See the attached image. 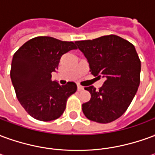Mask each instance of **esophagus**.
I'll return each mask as SVG.
<instances>
[{"mask_svg": "<svg viewBox=\"0 0 155 155\" xmlns=\"http://www.w3.org/2000/svg\"><path fill=\"white\" fill-rule=\"evenodd\" d=\"M84 90V87L83 86H81V85H77V91H81Z\"/></svg>", "mask_w": 155, "mask_h": 155, "instance_id": "34e87169", "label": "esophagus"}]
</instances>
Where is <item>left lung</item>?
Wrapping results in <instances>:
<instances>
[{
  "mask_svg": "<svg viewBox=\"0 0 155 155\" xmlns=\"http://www.w3.org/2000/svg\"><path fill=\"white\" fill-rule=\"evenodd\" d=\"M97 78H104L99 91L84 88L91 100L82 104L85 117L106 124L120 118L136 94L140 82L141 62L133 45L118 35H110L89 41H75Z\"/></svg>",
  "mask_w": 155,
  "mask_h": 155,
  "instance_id": "8db88e82",
  "label": "left lung"
}]
</instances>
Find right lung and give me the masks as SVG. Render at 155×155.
<instances>
[{
  "label": "right lung",
  "mask_w": 155,
  "mask_h": 155,
  "mask_svg": "<svg viewBox=\"0 0 155 155\" xmlns=\"http://www.w3.org/2000/svg\"><path fill=\"white\" fill-rule=\"evenodd\" d=\"M75 49L72 41L38 36L25 42L13 55L11 79L16 97L35 120L51 121L61 117L67 99L77 90L74 82L61 85L51 81L61 56Z\"/></svg>",
  "instance_id": "obj_1"
}]
</instances>
